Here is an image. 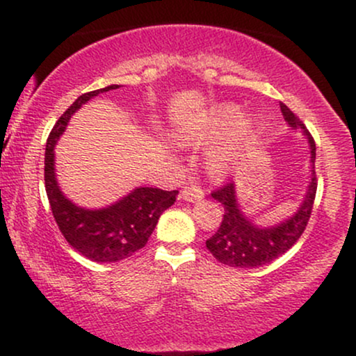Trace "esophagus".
I'll use <instances>...</instances> for the list:
<instances>
[{
	"label": "esophagus",
	"instance_id": "obj_1",
	"mask_svg": "<svg viewBox=\"0 0 356 356\" xmlns=\"http://www.w3.org/2000/svg\"><path fill=\"white\" fill-rule=\"evenodd\" d=\"M181 194H182V197L186 199V201L194 202V201H199V199H202L204 192L199 189L197 186H187V187H184Z\"/></svg>",
	"mask_w": 356,
	"mask_h": 356
}]
</instances>
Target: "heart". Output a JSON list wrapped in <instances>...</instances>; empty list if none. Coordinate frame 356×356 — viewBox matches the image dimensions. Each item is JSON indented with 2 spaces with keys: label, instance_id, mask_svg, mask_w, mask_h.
Instances as JSON below:
<instances>
[{
  "label": "heart",
  "instance_id": "heart-1",
  "mask_svg": "<svg viewBox=\"0 0 356 356\" xmlns=\"http://www.w3.org/2000/svg\"><path fill=\"white\" fill-rule=\"evenodd\" d=\"M239 113V107L232 104L218 105L211 110L206 120H202L192 136L195 140H211L227 132L224 142L214 147L207 157L212 172H227L234 165L241 164L254 149L259 137L261 120L254 115H249L238 121Z\"/></svg>",
  "mask_w": 356,
  "mask_h": 356
}]
</instances>
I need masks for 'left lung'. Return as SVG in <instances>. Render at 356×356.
<instances>
[{
  "label": "left lung",
  "instance_id": "1",
  "mask_svg": "<svg viewBox=\"0 0 356 356\" xmlns=\"http://www.w3.org/2000/svg\"><path fill=\"white\" fill-rule=\"evenodd\" d=\"M281 113L284 120L295 129H301L308 136L309 149H312V182L300 211L291 219L269 229H261L251 220L243 216L236 202L234 184L226 182L211 192L212 197L224 206V214L220 219L218 231L206 241V248L219 263L231 268H259L271 263L276 257L283 256L288 249L296 244L301 238L308 220L312 218L314 195H316V172H314V159H316V145L313 137L309 136L303 122L291 112L283 102H280Z\"/></svg>",
  "mask_w": 356,
  "mask_h": 356
}]
</instances>
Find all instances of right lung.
<instances>
[{"label":"right lung","instance_id":"obj_1","mask_svg":"<svg viewBox=\"0 0 356 356\" xmlns=\"http://www.w3.org/2000/svg\"><path fill=\"white\" fill-rule=\"evenodd\" d=\"M115 88L118 85H110L80 95L53 125L44 149V189L56 226L73 249L97 263H117L144 248L161 214L172 206L179 194V191L138 187L107 209L88 211L76 207L60 192L53 169L56 138L85 102Z\"/></svg>","mask_w":356,"mask_h":356}]
</instances>
